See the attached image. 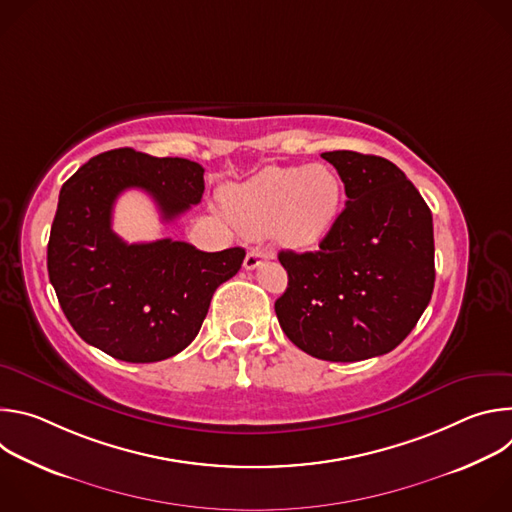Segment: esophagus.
Here are the masks:
<instances>
[{
    "instance_id": "obj_1",
    "label": "esophagus",
    "mask_w": 512,
    "mask_h": 512,
    "mask_svg": "<svg viewBox=\"0 0 512 512\" xmlns=\"http://www.w3.org/2000/svg\"><path fill=\"white\" fill-rule=\"evenodd\" d=\"M265 259H273V253L271 251H265V249H259V247H253L249 253H247V257H245V269H255V267H259Z\"/></svg>"
}]
</instances>
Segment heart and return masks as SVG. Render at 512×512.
<instances>
[{
  "mask_svg": "<svg viewBox=\"0 0 512 512\" xmlns=\"http://www.w3.org/2000/svg\"><path fill=\"white\" fill-rule=\"evenodd\" d=\"M342 180L328 164L265 168L225 192V206L239 231L273 235L291 249L318 245L338 223Z\"/></svg>",
  "mask_w": 512,
  "mask_h": 512,
  "instance_id": "1",
  "label": "heart"
}]
</instances>
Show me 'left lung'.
Here are the masks:
<instances>
[{"mask_svg": "<svg viewBox=\"0 0 512 512\" xmlns=\"http://www.w3.org/2000/svg\"><path fill=\"white\" fill-rule=\"evenodd\" d=\"M322 158L348 200L318 251H279L287 289L275 314L285 336L316 358L381 356L407 338L431 300V210L385 158L348 150Z\"/></svg>", "mask_w": 512, "mask_h": 512, "instance_id": "obj_1", "label": "left lung"}]
</instances>
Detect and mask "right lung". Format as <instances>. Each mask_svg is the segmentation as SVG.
<instances>
[{"label":"right lung","mask_w":512,"mask_h":512,"mask_svg":"<svg viewBox=\"0 0 512 512\" xmlns=\"http://www.w3.org/2000/svg\"><path fill=\"white\" fill-rule=\"evenodd\" d=\"M129 188L148 192L170 223L200 202L204 168L131 148L91 158L60 190L48 277L87 344L117 360L158 362L196 338L212 294L241 269L245 249L204 253L172 239L125 243L111 218L117 196Z\"/></svg>","instance_id":"right-lung-1"}]
</instances>
